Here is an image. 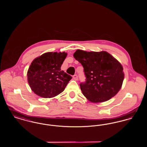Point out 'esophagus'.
Wrapping results in <instances>:
<instances>
[{
    "label": "esophagus",
    "instance_id": "esophagus-1",
    "mask_svg": "<svg viewBox=\"0 0 147 147\" xmlns=\"http://www.w3.org/2000/svg\"><path fill=\"white\" fill-rule=\"evenodd\" d=\"M73 79H74V80H78V79L77 75H74V76H73Z\"/></svg>",
    "mask_w": 147,
    "mask_h": 147
}]
</instances>
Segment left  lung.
<instances>
[{
	"mask_svg": "<svg viewBox=\"0 0 147 147\" xmlns=\"http://www.w3.org/2000/svg\"><path fill=\"white\" fill-rule=\"evenodd\" d=\"M74 58L82 64L86 77L80 86L84 96L91 102L107 101L121 89L124 79L123 67L106 51L87 52L78 49Z\"/></svg>",
	"mask_w": 147,
	"mask_h": 147,
	"instance_id": "left-lung-1",
	"label": "left lung"
}]
</instances>
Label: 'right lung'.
<instances>
[{
	"instance_id": "1",
	"label": "right lung",
	"mask_w": 147,
	"mask_h": 147,
	"mask_svg": "<svg viewBox=\"0 0 147 147\" xmlns=\"http://www.w3.org/2000/svg\"><path fill=\"white\" fill-rule=\"evenodd\" d=\"M66 52H47L31 63L27 76L31 90L39 96L53 98L64 91L72 78L61 67Z\"/></svg>"
}]
</instances>
